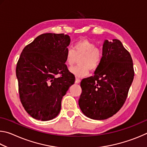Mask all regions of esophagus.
<instances>
[{
  "mask_svg": "<svg viewBox=\"0 0 147 147\" xmlns=\"http://www.w3.org/2000/svg\"><path fill=\"white\" fill-rule=\"evenodd\" d=\"M80 82V80L78 78H77V77H76L75 83H76V84H79Z\"/></svg>",
  "mask_w": 147,
  "mask_h": 147,
  "instance_id": "1",
  "label": "esophagus"
}]
</instances>
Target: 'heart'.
<instances>
[{
	"mask_svg": "<svg viewBox=\"0 0 147 147\" xmlns=\"http://www.w3.org/2000/svg\"><path fill=\"white\" fill-rule=\"evenodd\" d=\"M80 65L70 69V71L78 77L88 75L89 69L94 71L97 69L103 58L102 51L96 47V44L88 39H81L74 44L73 49H67L65 54V63L71 67L80 58Z\"/></svg>",
	"mask_w": 147,
	"mask_h": 147,
	"instance_id": "obj_1",
	"label": "heart"
}]
</instances>
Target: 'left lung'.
I'll list each match as a JSON object with an SVG mask.
<instances>
[{
  "label": "left lung",
  "instance_id": "left-lung-1",
  "mask_svg": "<svg viewBox=\"0 0 147 147\" xmlns=\"http://www.w3.org/2000/svg\"><path fill=\"white\" fill-rule=\"evenodd\" d=\"M94 76L81 81L78 104L88 117L104 120L118 112L127 98L134 70L130 54L118 39L105 40Z\"/></svg>",
  "mask_w": 147,
  "mask_h": 147
}]
</instances>
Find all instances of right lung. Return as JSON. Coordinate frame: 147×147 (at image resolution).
Masks as SVG:
<instances>
[{"label":"right lung","instance_id":"add662e5","mask_svg":"<svg viewBox=\"0 0 147 147\" xmlns=\"http://www.w3.org/2000/svg\"><path fill=\"white\" fill-rule=\"evenodd\" d=\"M70 41L64 34H41L24 47L17 61L20 100L37 120L49 121L58 115L62 98L75 81L65 63Z\"/></svg>","mask_w":147,"mask_h":147}]
</instances>
